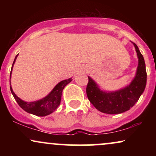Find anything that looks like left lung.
<instances>
[{"label": "left lung", "mask_w": 156, "mask_h": 156, "mask_svg": "<svg viewBox=\"0 0 156 156\" xmlns=\"http://www.w3.org/2000/svg\"><path fill=\"white\" fill-rule=\"evenodd\" d=\"M135 47L138 57V67L136 76L129 85L117 91H104L88 76L87 94L90 103L101 112L108 114H121L135 105L144 92L147 83V73L144 57L138 46Z\"/></svg>", "instance_id": "obj_1"}]
</instances>
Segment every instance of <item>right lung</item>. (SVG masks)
Listing matches in <instances>:
<instances>
[{"mask_svg": "<svg viewBox=\"0 0 156 156\" xmlns=\"http://www.w3.org/2000/svg\"><path fill=\"white\" fill-rule=\"evenodd\" d=\"M17 55L18 54L15 56V60L12 64V70L10 73V90L12 95L14 96L18 105L25 112L34 114V115L38 116V117H44V116L49 115L55 111V109L58 108V105H60L63 89L68 83L72 81V78L59 82L53 89V90L42 99L33 102H26L23 101L16 95L15 93L12 90V86H11V75H12V68H13L14 64L15 63V61L17 59Z\"/></svg>", "mask_w": 156, "mask_h": 156, "instance_id": "right-lung-1", "label": "right lung"}]
</instances>
